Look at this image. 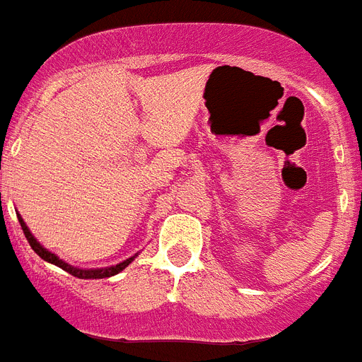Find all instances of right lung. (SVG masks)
I'll return each mask as SVG.
<instances>
[{
    "instance_id": "right-lung-1",
    "label": "right lung",
    "mask_w": 362,
    "mask_h": 362,
    "mask_svg": "<svg viewBox=\"0 0 362 362\" xmlns=\"http://www.w3.org/2000/svg\"><path fill=\"white\" fill-rule=\"evenodd\" d=\"M18 214V222H20V226H22L23 229V235H25L27 242H29V246L35 250V253H37L38 257H42L46 262H52V264H55V267L62 268L64 272H68V274H71V276L79 277V279H105V277H112L116 276V274H120L122 270H125V268L129 267L131 262L139 257V253H134L133 257H129V259H125V261L118 262V264H112V267H105V268H77V267H71L70 262L62 261V259H59V255H55L53 252H49V250H46V247L42 246L40 242L35 238V235H33L31 231H29V228H27V223L23 222V218L20 216V213Z\"/></svg>"
}]
</instances>
